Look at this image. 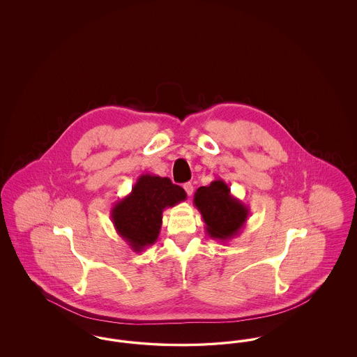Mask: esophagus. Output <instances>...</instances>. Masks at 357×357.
<instances>
[{"label": "esophagus", "instance_id": "34e87169", "mask_svg": "<svg viewBox=\"0 0 357 357\" xmlns=\"http://www.w3.org/2000/svg\"><path fill=\"white\" fill-rule=\"evenodd\" d=\"M183 188H185V191H186L187 195H188V197H190V195L192 194V191H194V186H192L190 182L185 183V185H183Z\"/></svg>", "mask_w": 357, "mask_h": 357}]
</instances>
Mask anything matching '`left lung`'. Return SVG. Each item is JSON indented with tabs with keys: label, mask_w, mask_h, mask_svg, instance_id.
Wrapping results in <instances>:
<instances>
[{
	"label": "left lung",
	"mask_w": 357,
	"mask_h": 357,
	"mask_svg": "<svg viewBox=\"0 0 357 357\" xmlns=\"http://www.w3.org/2000/svg\"><path fill=\"white\" fill-rule=\"evenodd\" d=\"M194 204L204 218L206 233L218 241L237 237L249 218V206L236 198L223 179L199 187L194 194Z\"/></svg>",
	"instance_id": "1"
}]
</instances>
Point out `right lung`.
Returning <instances> with one entry per match:
<instances>
[{"mask_svg":"<svg viewBox=\"0 0 357 357\" xmlns=\"http://www.w3.org/2000/svg\"><path fill=\"white\" fill-rule=\"evenodd\" d=\"M186 197V191L170 178L143 174L131 192L114 204L111 220L120 237L140 253L159 237L165 208L183 202Z\"/></svg>","mask_w":357,"mask_h":357,"instance_id":"obj_1","label":"right lung"}]
</instances>
